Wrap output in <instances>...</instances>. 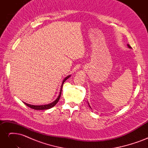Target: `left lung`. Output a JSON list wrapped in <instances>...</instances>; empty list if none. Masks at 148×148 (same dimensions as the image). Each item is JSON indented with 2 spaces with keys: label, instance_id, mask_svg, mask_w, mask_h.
Wrapping results in <instances>:
<instances>
[{
  "label": "left lung",
  "instance_id": "left-lung-1",
  "mask_svg": "<svg viewBox=\"0 0 148 148\" xmlns=\"http://www.w3.org/2000/svg\"><path fill=\"white\" fill-rule=\"evenodd\" d=\"M127 46H128V48H130V49H132V47H131V46H130V45H129V44H127ZM88 105H89V107H90V108H91V106H90V105H89V103H88Z\"/></svg>",
  "mask_w": 148,
  "mask_h": 148
}]
</instances>
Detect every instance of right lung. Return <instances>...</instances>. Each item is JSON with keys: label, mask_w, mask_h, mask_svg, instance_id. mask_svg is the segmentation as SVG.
Listing matches in <instances>:
<instances>
[{"label": "right lung", "mask_w": 148, "mask_h": 148, "mask_svg": "<svg viewBox=\"0 0 148 148\" xmlns=\"http://www.w3.org/2000/svg\"><path fill=\"white\" fill-rule=\"evenodd\" d=\"M71 77V75H69L67 76L66 77H65L63 82H62V85H61V87H60V92H59V96H58L57 99L51 103H50V104H46V105H40V106H36V105H31V104H27V103L26 102H24L23 103L25 104L28 107H30V108L31 109H33L34 110H46V109H51L52 108V107H53V106H54L55 105H56L57 103L59 102V100L60 99V96H61V93H62V86H63V84L66 81V80L68 79L69 78H70Z\"/></svg>", "instance_id": "right-lung-1"}]
</instances>
